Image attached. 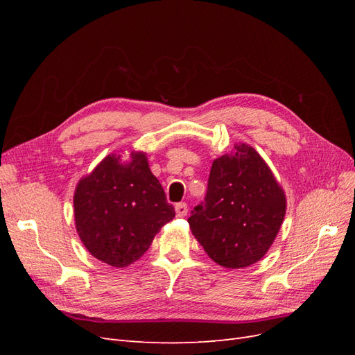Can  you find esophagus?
Segmentation results:
<instances>
[{"label":"esophagus","mask_w":355,"mask_h":355,"mask_svg":"<svg viewBox=\"0 0 355 355\" xmlns=\"http://www.w3.org/2000/svg\"><path fill=\"white\" fill-rule=\"evenodd\" d=\"M175 209H176V214L178 216H185V214L188 213V204L187 202H178L176 206H175Z\"/></svg>","instance_id":"obj_1"}]
</instances>
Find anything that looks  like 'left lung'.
<instances>
[{"label": "left lung", "mask_w": 355, "mask_h": 355, "mask_svg": "<svg viewBox=\"0 0 355 355\" xmlns=\"http://www.w3.org/2000/svg\"><path fill=\"white\" fill-rule=\"evenodd\" d=\"M286 197L270 167L249 145L214 159L204 200L188 218L194 237L225 268H244L259 259L277 237Z\"/></svg>", "instance_id": "obj_1"}]
</instances>
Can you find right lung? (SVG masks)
Wrapping results in <instances>:
<instances>
[{"instance_id": "right-lung-1", "label": "right lung", "mask_w": 355, "mask_h": 355, "mask_svg": "<svg viewBox=\"0 0 355 355\" xmlns=\"http://www.w3.org/2000/svg\"><path fill=\"white\" fill-rule=\"evenodd\" d=\"M73 211L85 249L116 268L137 261L161 227L175 218V209L142 153H133L128 163L116 154L103 158L92 175L80 180Z\"/></svg>"}]
</instances>
